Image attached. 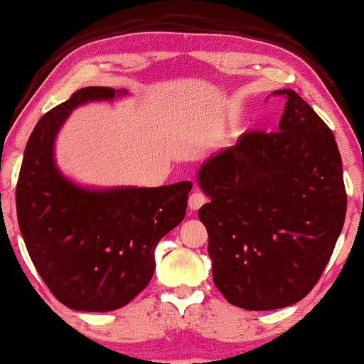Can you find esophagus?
<instances>
[{
  "instance_id": "esophagus-1",
  "label": "esophagus",
  "mask_w": 364,
  "mask_h": 364,
  "mask_svg": "<svg viewBox=\"0 0 364 364\" xmlns=\"http://www.w3.org/2000/svg\"><path fill=\"white\" fill-rule=\"evenodd\" d=\"M207 203V196H205L201 191H195V193L190 195V200H188V205H190L191 210H198L201 205Z\"/></svg>"
}]
</instances>
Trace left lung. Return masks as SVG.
<instances>
[{
	"instance_id": "8db88e82",
	"label": "left lung",
	"mask_w": 364,
	"mask_h": 364,
	"mask_svg": "<svg viewBox=\"0 0 364 364\" xmlns=\"http://www.w3.org/2000/svg\"><path fill=\"white\" fill-rule=\"evenodd\" d=\"M287 98L277 132L242 134L208 157L198 210L213 283L235 307L274 310L309 295L344 225L343 161L334 134L300 95Z\"/></svg>"
}]
</instances>
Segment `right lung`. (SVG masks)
<instances>
[{"label": "right lung", "instance_id": "obj_1", "mask_svg": "<svg viewBox=\"0 0 364 364\" xmlns=\"http://www.w3.org/2000/svg\"><path fill=\"white\" fill-rule=\"evenodd\" d=\"M127 95L87 86L47 112L25 147L16 217L33 266L60 304L110 312L134 300L156 269L154 249L185 218L190 181L157 188H82L60 173L54 142L87 102Z\"/></svg>", "mask_w": 364, "mask_h": 364}]
</instances>
